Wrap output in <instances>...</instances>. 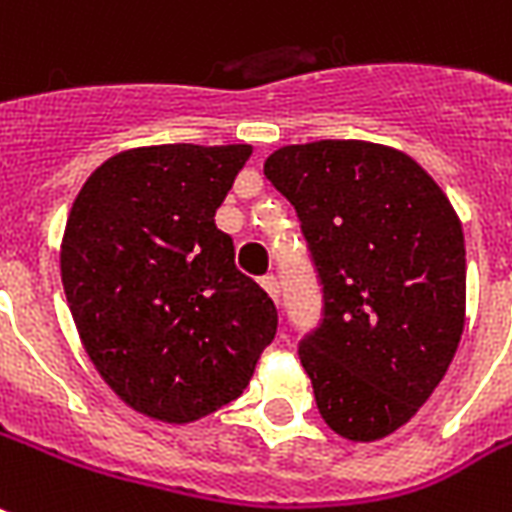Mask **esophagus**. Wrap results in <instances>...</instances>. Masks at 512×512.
Returning a JSON list of instances; mask_svg holds the SVG:
<instances>
[{
  "label": "esophagus",
  "instance_id": "esophagus-1",
  "mask_svg": "<svg viewBox=\"0 0 512 512\" xmlns=\"http://www.w3.org/2000/svg\"><path fill=\"white\" fill-rule=\"evenodd\" d=\"M260 284H263L265 287V292H268V295H271L273 300H279V276H276V273H265L263 279H260Z\"/></svg>",
  "mask_w": 512,
  "mask_h": 512
}]
</instances>
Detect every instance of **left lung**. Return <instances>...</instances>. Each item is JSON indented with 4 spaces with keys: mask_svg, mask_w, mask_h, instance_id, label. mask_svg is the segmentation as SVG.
Listing matches in <instances>:
<instances>
[{
    "mask_svg": "<svg viewBox=\"0 0 512 512\" xmlns=\"http://www.w3.org/2000/svg\"><path fill=\"white\" fill-rule=\"evenodd\" d=\"M263 171L295 206L322 284V319L298 343L319 413L354 443L386 438L427 403L462 338V222L384 144H290Z\"/></svg>",
    "mask_w": 512,
    "mask_h": 512,
    "instance_id": "obj_1",
    "label": "left lung"
}]
</instances>
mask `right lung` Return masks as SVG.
<instances>
[{"label": "right lung", "mask_w": 512, "mask_h": 512, "mask_svg": "<svg viewBox=\"0 0 512 512\" xmlns=\"http://www.w3.org/2000/svg\"><path fill=\"white\" fill-rule=\"evenodd\" d=\"M249 144H161L101 163L74 198L61 282L88 357L123 403L187 424L244 392L276 335L214 214Z\"/></svg>", "instance_id": "obj_1"}]
</instances>
